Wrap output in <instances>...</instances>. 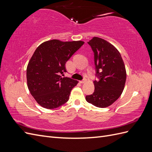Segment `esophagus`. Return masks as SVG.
I'll list each match as a JSON object with an SVG mask.
<instances>
[{"label":"esophagus","instance_id":"34e87169","mask_svg":"<svg viewBox=\"0 0 152 152\" xmlns=\"http://www.w3.org/2000/svg\"><path fill=\"white\" fill-rule=\"evenodd\" d=\"M87 82V80L86 79H84V80H80V82L81 84H84L85 82Z\"/></svg>","mask_w":152,"mask_h":152}]
</instances>
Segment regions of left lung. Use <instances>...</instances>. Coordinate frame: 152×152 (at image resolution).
Returning <instances> with one entry per match:
<instances>
[{"mask_svg": "<svg viewBox=\"0 0 152 152\" xmlns=\"http://www.w3.org/2000/svg\"><path fill=\"white\" fill-rule=\"evenodd\" d=\"M94 54L96 75L94 92L86 96L88 103L99 108L112 104L122 94L126 81V67L117 49L104 39L94 37L87 42Z\"/></svg>", "mask_w": 152, "mask_h": 152, "instance_id": "left-lung-1", "label": "left lung"}]
</instances>
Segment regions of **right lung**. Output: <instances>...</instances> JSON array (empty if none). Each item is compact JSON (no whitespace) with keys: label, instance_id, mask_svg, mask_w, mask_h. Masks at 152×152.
Masks as SVG:
<instances>
[{"label":"right lung","instance_id":"1","mask_svg":"<svg viewBox=\"0 0 152 152\" xmlns=\"http://www.w3.org/2000/svg\"><path fill=\"white\" fill-rule=\"evenodd\" d=\"M84 42L45 41L36 49L26 68L27 86L39 104L56 108L66 103L72 89L79 82L63 77L65 64Z\"/></svg>","mask_w":152,"mask_h":152}]
</instances>
